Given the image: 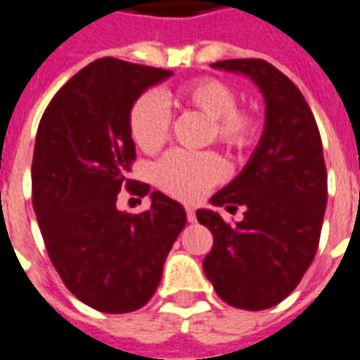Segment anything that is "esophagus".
<instances>
[{"label":"esophagus","mask_w":360,"mask_h":360,"mask_svg":"<svg viewBox=\"0 0 360 360\" xmlns=\"http://www.w3.org/2000/svg\"><path fill=\"white\" fill-rule=\"evenodd\" d=\"M185 212H187L188 222H197V214H195V210H193L191 206H187V210H185Z\"/></svg>","instance_id":"esophagus-1"}]
</instances>
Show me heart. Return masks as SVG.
<instances>
[{
  "label": "heart",
  "mask_w": 360,
  "mask_h": 360,
  "mask_svg": "<svg viewBox=\"0 0 360 360\" xmlns=\"http://www.w3.org/2000/svg\"><path fill=\"white\" fill-rule=\"evenodd\" d=\"M177 101L210 119V134L230 150L250 148L259 132V122L250 110L238 107V93L232 85L214 77H202L177 89ZM172 109L160 93L146 91L130 107L128 130L146 154L158 152L169 136ZM224 177V163L212 152L173 150L154 165V183L163 193L193 202Z\"/></svg>",
  "instance_id": "1"
}]
</instances>
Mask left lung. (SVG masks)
Returning a JSON list of instances; mask_svg holds the SVG:
<instances>
[{
    "instance_id": "obj_1",
    "label": "left lung",
    "mask_w": 360,
    "mask_h": 360,
    "mask_svg": "<svg viewBox=\"0 0 360 360\" xmlns=\"http://www.w3.org/2000/svg\"><path fill=\"white\" fill-rule=\"evenodd\" d=\"M212 68L257 85L265 128L243 172L210 198L228 212L241 206L243 220L232 226L214 210H197L214 236L202 269L226 304L265 310L298 286L320 243L328 202L320 130L300 89L265 60H222Z\"/></svg>"
}]
</instances>
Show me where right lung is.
<instances>
[{
    "instance_id": "add662e5",
    "label": "right lung",
    "mask_w": 360,
    "mask_h": 360,
    "mask_svg": "<svg viewBox=\"0 0 360 360\" xmlns=\"http://www.w3.org/2000/svg\"><path fill=\"white\" fill-rule=\"evenodd\" d=\"M173 72L101 58L79 70L44 110L32 154V206L52 265L68 290L105 314L142 308L187 224L183 206L154 191L140 214L120 212V187L136 160L130 107Z\"/></svg>"
}]
</instances>
